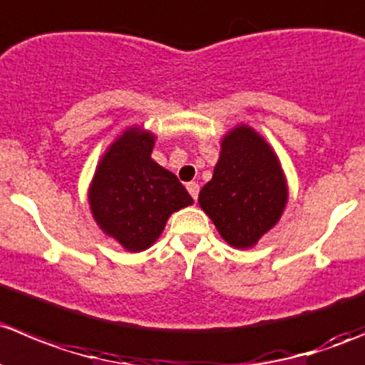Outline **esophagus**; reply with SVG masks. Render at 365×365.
Returning <instances> with one entry per match:
<instances>
[{"instance_id":"esophagus-1","label":"esophagus","mask_w":365,"mask_h":365,"mask_svg":"<svg viewBox=\"0 0 365 365\" xmlns=\"http://www.w3.org/2000/svg\"><path fill=\"white\" fill-rule=\"evenodd\" d=\"M186 188H188L190 195L197 200V197H199V185H197V182H188V185H186Z\"/></svg>"}]
</instances>
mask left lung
<instances>
[{"label":"left lung","instance_id":"left-lung-1","mask_svg":"<svg viewBox=\"0 0 365 365\" xmlns=\"http://www.w3.org/2000/svg\"><path fill=\"white\" fill-rule=\"evenodd\" d=\"M289 199L279 161L247 125L222 141L213 179L200 190L199 204L220 237L237 249L252 247L276 225Z\"/></svg>","mask_w":365,"mask_h":365}]
</instances>
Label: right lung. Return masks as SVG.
<instances>
[{
    "label": "right lung",
    "mask_w": 365,
    "mask_h": 365,
    "mask_svg": "<svg viewBox=\"0 0 365 365\" xmlns=\"http://www.w3.org/2000/svg\"><path fill=\"white\" fill-rule=\"evenodd\" d=\"M154 136L128 128L96 168L89 204L103 232L133 252L150 247L173 211L193 202L175 175L150 158Z\"/></svg>",
    "instance_id": "right-lung-1"
}]
</instances>
